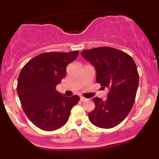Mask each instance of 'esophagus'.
<instances>
[{
    "instance_id": "esophagus-1",
    "label": "esophagus",
    "mask_w": 159,
    "mask_h": 159,
    "mask_svg": "<svg viewBox=\"0 0 159 159\" xmlns=\"http://www.w3.org/2000/svg\"><path fill=\"white\" fill-rule=\"evenodd\" d=\"M80 100H81V101L82 102H86V101H87V100H88V98H84V97H81L80 98Z\"/></svg>"
}]
</instances>
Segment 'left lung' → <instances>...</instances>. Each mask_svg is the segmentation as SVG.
Segmentation results:
<instances>
[{
    "mask_svg": "<svg viewBox=\"0 0 159 159\" xmlns=\"http://www.w3.org/2000/svg\"><path fill=\"white\" fill-rule=\"evenodd\" d=\"M81 54L96 69V82L110 90L105 100L93 98L95 108L89 113V120L98 128L116 126L128 116L135 100L139 83L135 63L125 52L111 47L88 49Z\"/></svg>",
    "mask_w": 159,
    "mask_h": 159,
    "instance_id": "8db88e82",
    "label": "left lung"
}]
</instances>
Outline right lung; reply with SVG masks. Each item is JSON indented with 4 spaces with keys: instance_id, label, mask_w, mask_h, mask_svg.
<instances>
[{
    "instance_id": "1",
    "label": "right lung",
    "mask_w": 159,
    "mask_h": 159,
    "mask_svg": "<svg viewBox=\"0 0 159 159\" xmlns=\"http://www.w3.org/2000/svg\"><path fill=\"white\" fill-rule=\"evenodd\" d=\"M78 53H42L21 70L17 93L21 107L28 119L42 130L54 131L63 126L71 109L79 101L77 95L66 97L56 90L66 75V66L76 59Z\"/></svg>"
}]
</instances>
